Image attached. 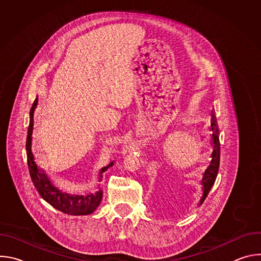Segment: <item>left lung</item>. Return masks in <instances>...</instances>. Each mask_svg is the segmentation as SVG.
<instances>
[{
  "mask_svg": "<svg viewBox=\"0 0 261 261\" xmlns=\"http://www.w3.org/2000/svg\"><path fill=\"white\" fill-rule=\"evenodd\" d=\"M211 129L213 131L212 133V142H213V153H212V160L208 165V167L205 169L203 173V177L201 180L202 185V197L200 199V204L204 201L206 198L208 192L211 191L213 185L216 180L219 165H220V141H219V128L217 124V119L213 115L212 116V122H211Z\"/></svg>",
  "mask_w": 261,
  "mask_h": 261,
  "instance_id": "1",
  "label": "left lung"
}]
</instances>
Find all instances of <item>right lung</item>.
Here are the masks:
<instances>
[{
	"mask_svg": "<svg viewBox=\"0 0 261 261\" xmlns=\"http://www.w3.org/2000/svg\"><path fill=\"white\" fill-rule=\"evenodd\" d=\"M37 104H38V98H36L30 111V125L28 129V136H27V143H25L28 166H29L30 175L35 188L46 202H48L55 208H57L58 211L64 214H68L71 216L90 215L99 206L102 200L103 191L101 188L96 193L94 194L90 193L86 196L85 195H69L67 193H63L53 184L46 171L43 168H40L35 162V158L32 153V134L34 129V114H35ZM110 164L103 167L100 170L99 181L102 180L101 174L110 166Z\"/></svg>",
	"mask_w": 261,
	"mask_h": 261,
	"instance_id": "1",
	"label": "right lung"
}]
</instances>
